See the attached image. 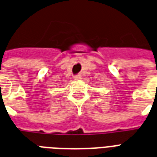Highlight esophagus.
<instances>
[{"label": "esophagus", "instance_id": "esophagus-1", "mask_svg": "<svg viewBox=\"0 0 157 157\" xmlns=\"http://www.w3.org/2000/svg\"><path fill=\"white\" fill-rule=\"evenodd\" d=\"M73 77H74V79L75 80H76V81H78V80H81V75H76V76H73Z\"/></svg>", "mask_w": 157, "mask_h": 157}]
</instances>
